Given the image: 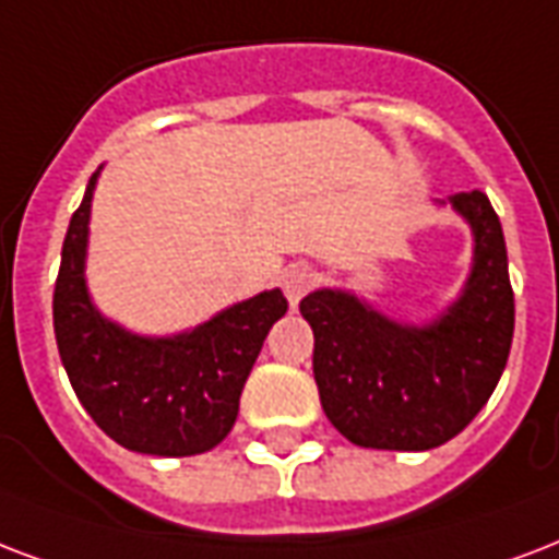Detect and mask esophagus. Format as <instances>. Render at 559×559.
<instances>
[{"mask_svg":"<svg viewBox=\"0 0 559 559\" xmlns=\"http://www.w3.org/2000/svg\"><path fill=\"white\" fill-rule=\"evenodd\" d=\"M313 281H317V272L305 266V263H293L287 270L281 272V287H284V296L289 298V305L296 308L301 296L313 287Z\"/></svg>","mask_w":559,"mask_h":559,"instance_id":"obj_1","label":"esophagus"}]
</instances>
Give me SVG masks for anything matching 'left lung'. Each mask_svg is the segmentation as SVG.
I'll use <instances>...</instances> for the list:
<instances>
[{
	"mask_svg": "<svg viewBox=\"0 0 559 559\" xmlns=\"http://www.w3.org/2000/svg\"><path fill=\"white\" fill-rule=\"evenodd\" d=\"M445 204V202H440ZM472 228V270L440 317L413 325L352 289H313V378L336 431L364 449L428 451L457 437L489 402L513 343L504 231L480 190L449 195Z\"/></svg>",
	"mask_w": 559,
	"mask_h": 559,
	"instance_id": "obj_1",
	"label": "left lung"
}]
</instances>
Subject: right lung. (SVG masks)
Listing matches in <instances>:
<instances>
[{
  "mask_svg": "<svg viewBox=\"0 0 559 559\" xmlns=\"http://www.w3.org/2000/svg\"><path fill=\"white\" fill-rule=\"evenodd\" d=\"M99 169L72 213L55 281L61 364L84 411L122 449L155 457L211 451L234 428L246 378L287 298L263 289L173 336L134 334L102 317L84 278Z\"/></svg>",
  "mask_w": 559,
  "mask_h": 559,
  "instance_id": "right-lung-1",
  "label": "right lung"
}]
</instances>
